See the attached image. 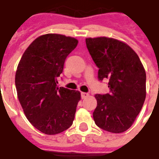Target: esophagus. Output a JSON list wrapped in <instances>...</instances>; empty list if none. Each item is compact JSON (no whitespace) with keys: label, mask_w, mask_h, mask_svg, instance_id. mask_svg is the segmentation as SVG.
I'll list each match as a JSON object with an SVG mask.
<instances>
[{"label":"esophagus","mask_w":159,"mask_h":159,"mask_svg":"<svg viewBox=\"0 0 159 159\" xmlns=\"http://www.w3.org/2000/svg\"><path fill=\"white\" fill-rule=\"evenodd\" d=\"M89 96V94L88 93H84V92H82V93H81V98H82V99H86V98Z\"/></svg>","instance_id":"obj_1"}]
</instances>
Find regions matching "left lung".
Here are the masks:
<instances>
[{
  "instance_id": "1",
  "label": "left lung",
  "mask_w": 159,
  "mask_h": 159,
  "mask_svg": "<svg viewBox=\"0 0 159 159\" xmlns=\"http://www.w3.org/2000/svg\"><path fill=\"white\" fill-rule=\"evenodd\" d=\"M86 46L99 68V80L109 79L110 93L94 95L95 124L119 134L132 126L146 98V72L139 57L126 43L114 38H86Z\"/></svg>"
}]
</instances>
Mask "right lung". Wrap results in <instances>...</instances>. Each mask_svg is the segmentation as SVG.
<instances>
[{"label": "right lung", "mask_w": 159, "mask_h": 159, "mask_svg": "<svg viewBox=\"0 0 159 159\" xmlns=\"http://www.w3.org/2000/svg\"><path fill=\"white\" fill-rule=\"evenodd\" d=\"M78 40L60 34L36 38L22 55L16 73L17 96L25 115L35 129L54 135L72 125L80 92L58 87L69 54Z\"/></svg>", "instance_id": "add662e5"}]
</instances>
